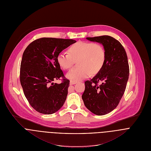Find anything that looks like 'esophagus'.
Returning a JSON list of instances; mask_svg holds the SVG:
<instances>
[{"mask_svg":"<svg viewBox=\"0 0 151 151\" xmlns=\"http://www.w3.org/2000/svg\"><path fill=\"white\" fill-rule=\"evenodd\" d=\"M76 83H77V82L75 81H70V85H74V84H75Z\"/></svg>","mask_w":151,"mask_h":151,"instance_id":"34e87169","label":"esophagus"}]
</instances>
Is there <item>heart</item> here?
I'll return each instance as SVG.
<instances>
[{
  "instance_id": "heart-1",
  "label": "heart",
  "mask_w": 151,
  "mask_h": 151,
  "mask_svg": "<svg viewBox=\"0 0 151 151\" xmlns=\"http://www.w3.org/2000/svg\"><path fill=\"white\" fill-rule=\"evenodd\" d=\"M106 54L104 47L99 44L78 42L68 49V53H60L57 63L64 70L71 68L77 59V66L66 74L71 81H81L90 75L96 74L101 70L106 61Z\"/></svg>"
}]
</instances>
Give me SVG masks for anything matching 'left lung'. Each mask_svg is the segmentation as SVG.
Instances as JSON below:
<instances>
[{"mask_svg": "<svg viewBox=\"0 0 151 151\" xmlns=\"http://www.w3.org/2000/svg\"><path fill=\"white\" fill-rule=\"evenodd\" d=\"M86 39L102 44L106 58L101 70L91 80L85 82L82 98L90 112L103 115L116 107L124 93L129 75L127 56L121 43L111 36Z\"/></svg>", "mask_w": 151, "mask_h": 151, "instance_id": "obj_1", "label": "left lung"}]
</instances>
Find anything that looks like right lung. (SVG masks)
<instances>
[{
  "label": "right lung",
  "instance_id": "obj_1",
  "mask_svg": "<svg viewBox=\"0 0 151 151\" xmlns=\"http://www.w3.org/2000/svg\"><path fill=\"white\" fill-rule=\"evenodd\" d=\"M76 41L73 39L42 37L35 40L25 50L20 69V81L32 107L43 114L56 112L64 105L69 80L61 84L54 80L64 77L57 56Z\"/></svg>",
  "mask_w": 151,
  "mask_h": 151
}]
</instances>
